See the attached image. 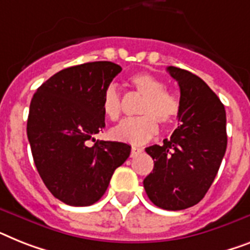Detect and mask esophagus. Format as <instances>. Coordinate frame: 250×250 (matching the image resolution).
<instances>
[{
    "label": "esophagus",
    "mask_w": 250,
    "mask_h": 250,
    "mask_svg": "<svg viewBox=\"0 0 250 250\" xmlns=\"http://www.w3.org/2000/svg\"><path fill=\"white\" fill-rule=\"evenodd\" d=\"M140 152H143V148H139V147H133L131 148V153H130V157H135Z\"/></svg>",
    "instance_id": "esophagus-1"
}]
</instances>
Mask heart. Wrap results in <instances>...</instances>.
I'll list each match as a JSON object with an SVG mask.
<instances>
[{
  "instance_id": "b5f03b06",
  "label": "heart",
  "mask_w": 250,
  "mask_h": 250,
  "mask_svg": "<svg viewBox=\"0 0 250 250\" xmlns=\"http://www.w3.org/2000/svg\"><path fill=\"white\" fill-rule=\"evenodd\" d=\"M129 85L143 96L138 107V113L142 116L124 120L111 130V137L119 142L139 146L157 134V123L164 126L176 123L180 115V100L176 94L165 89L162 80L149 73L133 74L129 78ZM101 107L108 120L116 121L120 117L123 101L115 84H108L104 88Z\"/></svg>"
}]
</instances>
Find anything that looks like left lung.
I'll return each mask as SVG.
<instances>
[{
	"instance_id": "8db88e82",
	"label": "left lung",
	"mask_w": 250,
	"mask_h": 250,
	"mask_svg": "<svg viewBox=\"0 0 250 250\" xmlns=\"http://www.w3.org/2000/svg\"><path fill=\"white\" fill-rule=\"evenodd\" d=\"M167 71L180 88V126L164 144L146 148L154 167L143 185L157 207L180 211L199 203L217 175L228 146L226 112L199 76L175 66Z\"/></svg>"
}]
</instances>
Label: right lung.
<instances>
[{
	"instance_id": "obj_1",
	"label": "right lung",
	"mask_w": 250,
	"mask_h": 250,
	"mask_svg": "<svg viewBox=\"0 0 250 250\" xmlns=\"http://www.w3.org/2000/svg\"><path fill=\"white\" fill-rule=\"evenodd\" d=\"M121 70L110 61L71 66L51 76L32 98L26 134L33 160L47 189L69 206L100 201L130 156L129 144L93 138L104 127L103 90Z\"/></svg>"
}]
</instances>
